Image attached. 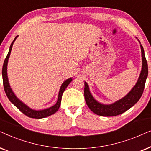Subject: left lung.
Here are the masks:
<instances>
[{"mask_svg":"<svg viewBox=\"0 0 151 151\" xmlns=\"http://www.w3.org/2000/svg\"><path fill=\"white\" fill-rule=\"evenodd\" d=\"M140 47H141L142 59L141 73H140L139 77L135 86L132 88L129 93H128L122 99L113 104H109V105H104V104H100L92 96L90 92L89 86L88 83L85 82L84 83L85 84V88H84L85 100L86 104L94 113L97 115L104 116L119 115V114L124 113L132 106H133L141 98L144 92L146 78L148 77V63L146 59L145 55H144V48L142 45H140Z\"/></svg>","mask_w":151,"mask_h":151,"instance_id":"8db88e82","label":"left lung"}]
</instances>
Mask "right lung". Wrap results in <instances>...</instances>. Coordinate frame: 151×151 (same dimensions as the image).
<instances>
[{
    "mask_svg": "<svg viewBox=\"0 0 151 151\" xmlns=\"http://www.w3.org/2000/svg\"><path fill=\"white\" fill-rule=\"evenodd\" d=\"M18 36L15 37V39H14V41L12 43L11 45L9 47V50L8 52L7 57H6L5 61H4L3 66V70H2V75H3V86H4V90L6 93V95L7 96L8 99L10 101L19 109L20 111L23 112V114H25L26 116H29L31 118H35V119H41V118H45L47 117L48 116L52 115V114H55L56 112L59 110L61 105V97L62 94H63L64 90H65V88L68 87V86L69 85L70 82L72 81V78H70L67 80H65V81L62 83L60 88L59 92V96H58V99L57 103L55 105H54L52 107L47 109L42 110H32L31 108L28 107L27 106H26L25 104H23V102L18 99L16 96V95L14 93L12 88H10L9 81H8V77H7V66L8 63V59H9L10 53H11L12 48V45L14 44V42L15 41V40L17 39Z\"/></svg>",
    "mask_w": 151,
    "mask_h": 151,
    "instance_id": "obj_1",
    "label": "right lung"
}]
</instances>
